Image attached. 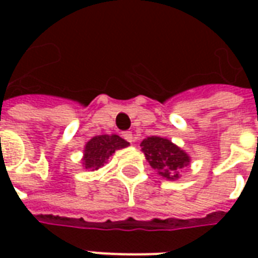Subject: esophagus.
I'll list each match as a JSON object with an SVG mask.
<instances>
[{
	"mask_svg": "<svg viewBox=\"0 0 258 258\" xmlns=\"http://www.w3.org/2000/svg\"><path fill=\"white\" fill-rule=\"evenodd\" d=\"M123 138H124L127 142H130V143H133L134 142V135L131 131H124V133H123Z\"/></svg>",
	"mask_w": 258,
	"mask_h": 258,
	"instance_id": "34e87169",
	"label": "esophagus"
}]
</instances>
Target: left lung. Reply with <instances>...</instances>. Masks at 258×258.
Listing matches in <instances>:
<instances>
[{
	"label": "left lung",
	"instance_id": "left-lung-1",
	"mask_svg": "<svg viewBox=\"0 0 258 258\" xmlns=\"http://www.w3.org/2000/svg\"><path fill=\"white\" fill-rule=\"evenodd\" d=\"M141 146L151 167L167 179L179 178L180 169L187 166L190 161L187 154L165 138L150 137Z\"/></svg>",
	"mask_w": 258,
	"mask_h": 258
}]
</instances>
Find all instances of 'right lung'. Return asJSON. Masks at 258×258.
Instances as JSON below:
<instances>
[{"label":"right lung","mask_w":258,"mask_h":258,"mask_svg":"<svg viewBox=\"0 0 258 258\" xmlns=\"http://www.w3.org/2000/svg\"><path fill=\"white\" fill-rule=\"evenodd\" d=\"M127 146L128 142H125L117 135L93 137L86 145L83 165L86 166V169H99L115 153V150L124 149Z\"/></svg>","instance_id":"1"}]
</instances>
